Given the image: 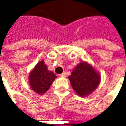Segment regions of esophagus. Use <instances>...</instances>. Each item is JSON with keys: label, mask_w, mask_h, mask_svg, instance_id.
<instances>
[{"label": "esophagus", "mask_w": 126, "mask_h": 126, "mask_svg": "<svg viewBox=\"0 0 126 126\" xmlns=\"http://www.w3.org/2000/svg\"><path fill=\"white\" fill-rule=\"evenodd\" d=\"M60 77H66V73H65V72H64V73H63L62 74H61V75H60Z\"/></svg>", "instance_id": "1"}]
</instances>
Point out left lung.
Segmentation results:
<instances>
[{"instance_id":"obj_1","label":"left lung","mask_w":126,"mask_h":126,"mask_svg":"<svg viewBox=\"0 0 126 126\" xmlns=\"http://www.w3.org/2000/svg\"><path fill=\"white\" fill-rule=\"evenodd\" d=\"M69 79L76 93L84 97L97 88L99 84L100 76L91 65L81 62L73 69Z\"/></svg>"}]
</instances>
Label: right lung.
Instances as JSON below:
<instances>
[{
    "instance_id": "obj_1",
    "label": "right lung",
    "mask_w": 126,
    "mask_h": 126,
    "mask_svg": "<svg viewBox=\"0 0 126 126\" xmlns=\"http://www.w3.org/2000/svg\"><path fill=\"white\" fill-rule=\"evenodd\" d=\"M57 76L47 70L43 60L35 66L29 75V83L32 90L38 94H43L48 90Z\"/></svg>"
}]
</instances>
